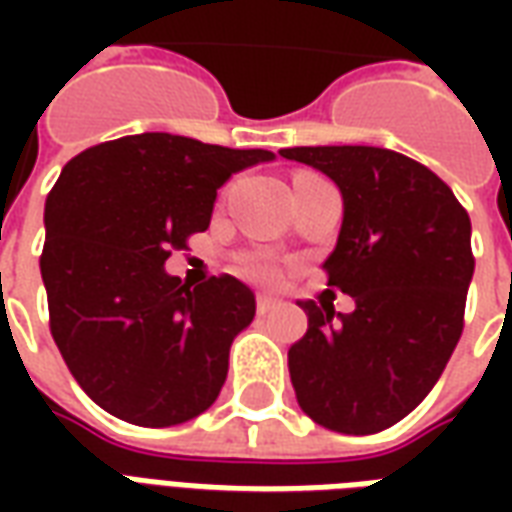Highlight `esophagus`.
<instances>
[{"instance_id": "34e87169", "label": "esophagus", "mask_w": 512, "mask_h": 512, "mask_svg": "<svg viewBox=\"0 0 512 512\" xmlns=\"http://www.w3.org/2000/svg\"><path fill=\"white\" fill-rule=\"evenodd\" d=\"M279 304H282V301H279L277 296H271V293H257V312H260V315L277 310Z\"/></svg>"}]
</instances>
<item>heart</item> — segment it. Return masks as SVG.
<instances>
[{
    "label": "heart",
    "instance_id": "heart-1",
    "mask_svg": "<svg viewBox=\"0 0 512 512\" xmlns=\"http://www.w3.org/2000/svg\"><path fill=\"white\" fill-rule=\"evenodd\" d=\"M249 271H252V274L260 279L274 277V266H271V263H266V260H257V263H252V266H249Z\"/></svg>",
    "mask_w": 512,
    "mask_h": 512
}]
</instances>
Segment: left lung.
<instances>
[{
    "label": "left lung",
    "mask_w": 512,
    "mask_h": 512,
    "mask_svg": "<svg viewBox=\"0 0 512 512\" xmlns=\"http://www.w3.org/2000/svg\"><path fill=\"white\" fill-rule=\"evenodd\" d=\"M343 191V227L323 271L356 301H304L290 345L301 411L337 433L392 428L425 400L463 332L474 274L472 222L444 180L414 158L367 145L285 147Z\"/></svg>",
    "instance_id": "8db88e82"
}]
</instances>
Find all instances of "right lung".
<instances>
[{"label":"right lung","mask_w":512,"mask_h":512,"mask_svg":"<svg viewBox=\"0 0 512 512\" xmlns=\"http://www.w3.org/2000/svg\"><path fill=\"white\" fill-rule=\"evenodd\" d=\"M271 150L136 134L87 147L46 197L40 274L51 337L112 417L167 428L211 406L255 293L230 274L189 288L164 271L211 224L216 189Z\"/></svg>","instance_id":"right-lung-1"}]
</instances>
